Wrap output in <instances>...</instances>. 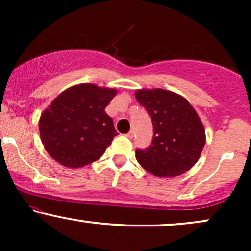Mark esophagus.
Listing matches in <instances>:
<instances>
[{
	"instance_id": "1",
	"label": "esophagus",
	"mask_w": 251,
	"mask_h": 251,
	"mask_svg": "<svg viewBox=\"0 0 251 251\" xmlns=\"http://www.w3.org/2000/svg\"><path fill=\"white\" fill-rule=\"evenodd\" d=\"M133 131H129L128 132V133L127 134H126V137H127L128 138V139H132V138H133Z\"/></svg>"
}]
</instances>
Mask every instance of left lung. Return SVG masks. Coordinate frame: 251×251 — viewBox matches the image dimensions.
<instances>
[{
  "mask_svg": "<svg viewBox=\"0 0 251 251\" xmlns=\"http://www.w3.org/2000/svg\"><path fill=\"white\" fill-rule=\"evenodd\" d=\"M135 99L153 125L151 145L135 150L138 163L157 177H177L191 169L205 145V131L188 100L160 88L138 89Z\"/></svg>",
  "mask_w": 251,
  "mask_h": 251,
  "instance_id": "8db88e82",
  "label": "left lung"
}]
</instances>
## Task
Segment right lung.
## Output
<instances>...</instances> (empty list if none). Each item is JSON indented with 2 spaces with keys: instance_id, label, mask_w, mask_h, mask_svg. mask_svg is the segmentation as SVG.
Returning a JSON list of instances; mask_svg holds the SVG:
<instances>
[{
  "instance_id": "obj_1",
  "label": "right lung",
  "mask_w": 251,
  "mask_h": 251,
  "mask_svg": "<svg viewBox=\"0 0 251 251\" xmlns=\"http://www.w3.org/2000/svg\"><path fill=\"white\" fill-rule=\"evenodd\" d=\"M117 89L81 83L63 91L39 120L41 142L53 159L67 168H82L105 153L118 134L105 112Z\"/></svg>"
}]
</instances>
